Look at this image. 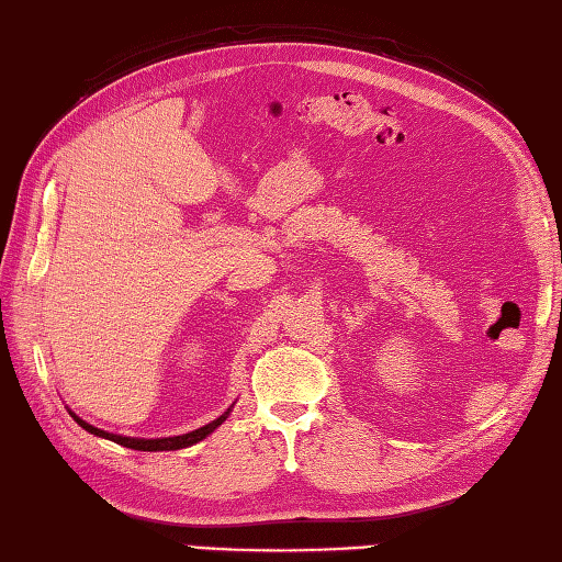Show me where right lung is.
Here are the masks:
<instances>
[{"instance_id":"obj_1","label":"right lung","mask_w":562,"mask_h":562,"mask_svg":"<svg viewBox=\"0 0 562 562\" xmlns=\"http://www.w3.org/2000/svg\"><path fill=\"white\" fill-rule=\"evenodd\" d=\"M67 411H69V416H71L74 420H77L86 432L95 435V438L117 442V445H122V447H130V450H139V452H172V450H184V447H192V445H196V442H202L204 438H209V435L214 432V430L221 426V423L231 416L233 406L223 411V414H221L216 420L206 423V426L196 428V430H192V432L172 435V438H127V435H117V432H108V430L95 428V426H91V423H86L83 418H79L77 414H74L71 408H67Z\"/></svg>"}]
</instances>
